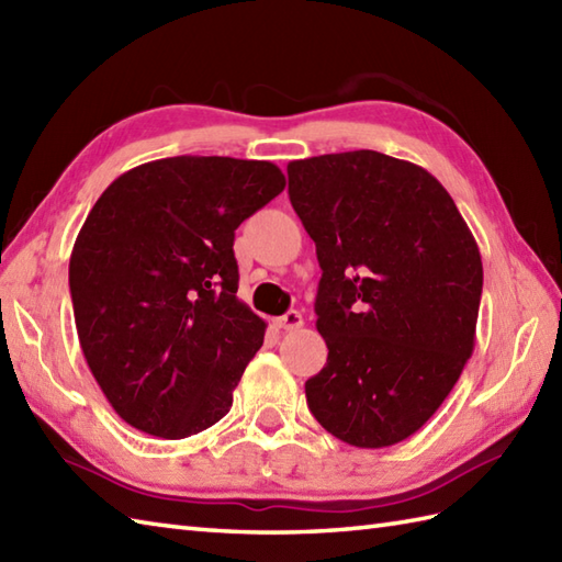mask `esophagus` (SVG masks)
<instances>
[{"mask_svg": "<svg viewBox=\"0 0 562 562\" xmlns=\"http://www.w3.org/2000/svg\"><path fill=\"white\" fill-rule=\"evenodd\" d=\"M302 326H304L302 312H288V314L278 318V328H282V330H296Z\"/></svg>", "mask_w": 562, "mask_h": 562, "instance_id": "1", "label": "esophagus"}]
</instances>
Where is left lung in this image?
<instances>
[{
	"mask_svg": "<svg viewBox=\"0 0 562 562\" xmlns=\"http://www.w3.org/2000/svg\"><path fill=\"white\" fill-rule=\"evenodd\" d=\"M290 200L324 270L328 362L306 381L321 427L360 449L415 435L473 355L479 244L423 166L357 149L288 164Z\"/></svg>",
	"mask_w": 562,
	"mask_h": 562,
	"instance_id": "left-lung-1",
	"label": "left lung"
}]
</instances>
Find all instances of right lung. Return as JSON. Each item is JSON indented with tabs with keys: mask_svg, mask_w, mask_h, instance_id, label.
I'll use <instances>...</instances> for the list:
<instances>
[{
	"mask_svg": "<svg viewBox=\"0 0 562 562\" xmlns=\"http://www.w3.org/2000/svg\"><path fill=\"white\" fill-rule=\"evenodd\" d=\"M270 161L171 157L117 176L71 248L69 292L93 379L139 432L220 423L266 321L238 300L234 232L280 195Z\"/></svg>",
	"mask_w": 562,
	"mask_h": 562,
	"instance_id": "add662e5",
	"label": "right lung"
}]
</instances>
